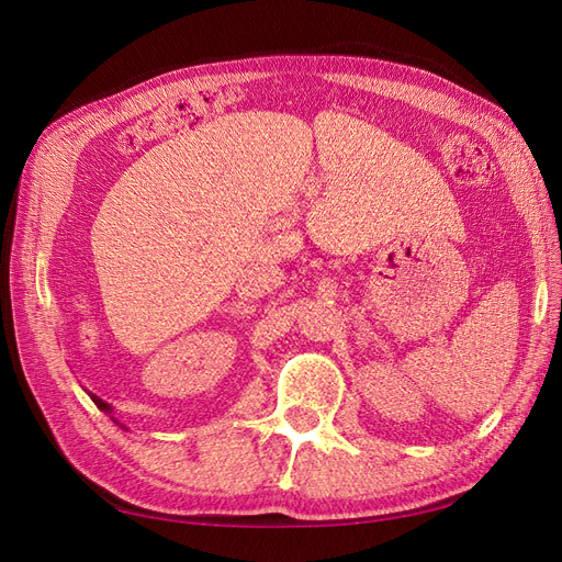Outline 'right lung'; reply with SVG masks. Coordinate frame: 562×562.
I'll use <instances>...</instances> for the list:
<instances>
[{
    "label": "right lung",
    "instance_id": "1",
    "mask_svg": "<svg viewBox=\"0 0 562 562\" xmlns=\"http://www.w3.org/2000/svg\"><path fill=\"white\" fill-rule=\"evenodd\" d=\"M92 401H94V404H97L99 408H102V411H106V413L111 411V406H109V404H104V401H102V398H99V396H92Z\"/></svg>",
    "mask_w": 562,
    "mask_h": 562
}]
</instances>
